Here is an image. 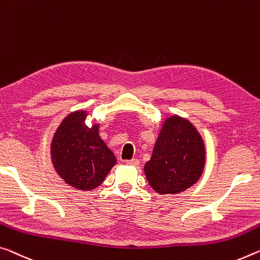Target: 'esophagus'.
<instances>
[{"mask_svg": "<svg viewBox=\"0 0 260 260\" xmlns=\"http://www.w3.org/2000/svg\"><path fill=\"white\" fill-rule=\"evenodd\" d=\"M139 159L137 158H133V159H129V160H126V164L127 166H132V167H138L139 166Z\"/></svg>", "mask_w": 260, "mask_h": 260, "instance_id": "obj_1", "label": "esophagus"}]
</instances>
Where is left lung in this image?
<instances>
[{
  "label": "left lung",
  "mask_w": 260,
  "mask_h": 260,
  "mask_svg": "<svg viewBox=\"0 0 260 260\" xmlns=\"http://www.w3.org/2000/svg\"><path fill=\"white\" fill-rule=\"evenodd\" d=\"M205 145L186 119L164 121L150 159L145 164L148 183L159 194H177L198 182L205 167Z\"/></svg>",
  "instance_id": "8db88e82"
}]
</instances>
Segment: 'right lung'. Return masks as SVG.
<instances>
[{"instance_id": "right-lung-1", "label": "right lung", "mask_w": 260, "mask_h": 260, "mask_svg": "<svg viewBox=\"0 0 260 260\" xmlns=\"http://www.w3.org/2000/svg\"><path fill=\"white\" fill-rule=\"evenodd\" d=\"M86 112L68 114L57 127L51 145L54 169L66 183L90 191L104 182L117 159L98 133L100 125H85Z\"/></svg>"}]
</instances>
